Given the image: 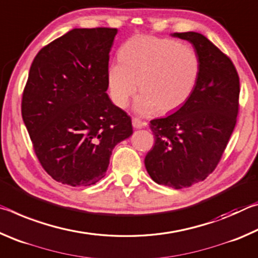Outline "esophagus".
I'll return each mask as SVG.
<instances>
[{"mask_svg": "<svg viewBox=\"0 0 258 258\" xmlns=\"http://www.w3.org/2000/svg\"><path fill=\"white\" fill-rule=\"evenodd\" d=\"M132 125H133L134 128H142L143 126L146 125V123H143V121H141L139 118H133L132 119Z\"/></svg>", "mask_w": 258, "mask_h": 258, "instance_id": "esophagus-1", "label": "esophagus"}]
</instances>
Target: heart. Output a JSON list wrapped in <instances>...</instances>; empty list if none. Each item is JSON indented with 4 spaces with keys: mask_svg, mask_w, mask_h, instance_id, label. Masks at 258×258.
Instances as JSON below:
<instances>
[{
    "mask_svg": "<svg viewBox=\"0 0 258 258\" xmlns=\"http://www.w3.org/2000/svg\"><path fill=\"white\" fill-rule=\"evenodd\" d=\"M118 58L108 68L109 95L124 108L139 85L135 110L141 115L177 110L194 94L202 74L196 50L169 38L133 36L120 46Z\"/></svg>",
    "mask_w": 258,
    "mask_h": 258,
    "instance_id": "heart-1",
    "label": "heart"
}]
</instances>
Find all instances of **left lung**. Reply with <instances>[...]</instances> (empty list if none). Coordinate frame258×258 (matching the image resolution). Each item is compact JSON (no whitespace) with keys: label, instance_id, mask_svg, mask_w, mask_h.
Masks as SVG:
<instances>
[{"label":"left lung","instance_id":"left-lung-1","mask_svg":"<svg viewBox=\"0 0 258 258\" xmlns=\"http://www.w3.org/2000/svg\"><path fill=\"white\" fill-rule=\"evenodd\" d=\"M172 36L190 42L202 61V74L186 103L165 118L150 121L155 145L145 158L158 184L174 189L204 181L223 155L239 110V76L232 61L195 32Z\"/></svg>","mask_w":258,"mask_h":258}]
</instances>
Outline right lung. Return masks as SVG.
Returning a JSON list of instances; mask_svg holds the SVG:
<instances>
[{
    "label": "right lung",
    "instance_id": "right-lung-1",
    "mask_svg": "<svg viewBox=\"0 0 258 258\" xmlns=\"http://www.w3.org/2000/svg\"><path fill=\"white\" fill-rule=\"evenodd\" d=\"M116 28H75L43 47L26 83L21 115L42 167L72 186L106 175L112 149L133 133L107 94Z\"/></svg>",
    "mask_w": 258,
    "mask_h": 258
}]
</instances>
